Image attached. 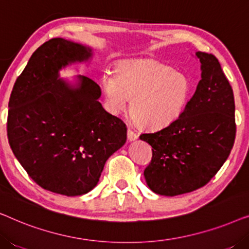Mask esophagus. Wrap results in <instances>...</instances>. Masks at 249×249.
I'll return each mask as SVG.
<instances>
[{"label":"esophagus","instance_id":"esophagus-1","mask_svg":"<svg viewBox=\"0 0 249 249\" xmlns=\"http://www.w3.org/2000/svg\"><path fill=\"white\" fill-rule=\"evenodd\" d=\"M137 134H136L135 131H132L131 129H128V131H127V138H128V141L129 142H134V141H136V139H137Z\"/></svg>","mask_w":249,"mask_h":249}]
</instances>
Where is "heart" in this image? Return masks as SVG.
<instances>
[{
    "label": "heart",
    "instance_id": "obj_1",
    "mask_svg": "<svg viewBox=\"0 0 249 249\" xmlns=\"http://www.w3.org/2000/svg\"><path fill=\"white\" fill-rule=\"evenodd\" d=\"M100 84L107 111L121 113L131 98L130 117L144 129H160L178 120L193 89L186 74L149 59L120 61L114 73L102 74Z\"/></svg>",
    "mask_w": 249,
    "mask_h": 249
}]
</instances>
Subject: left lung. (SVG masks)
Returning <instances> with one entry per match:
<instances>
[{"mask_svg":"<svg viewBox=\"0 0 249 249\" xmlns=\"http://www.w3.org/2000/svg\"><path fill=\"white\" fill-rule=\"evenodd\" d=\"M202 79L178 120L139 138L152 146L144 171L159 195L177 196L205 186L229 156L236 137L233 91L219 60L196 52Z\"/></svg>","mask_w":249,"mask_h":249,"instance_id":"obj_1","label":"left lung"}]
</instances>
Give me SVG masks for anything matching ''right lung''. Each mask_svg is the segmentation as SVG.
<instances>
[{"label": "right lung", "instance_id": "add662e5", "mask_svg": "<svg viewBox=\"0 0 249 249\" xmlns=\"http://www.w3.org/2000/svg\"><path fill=\"white\" fill-rule=\"evenodd\" d=\"M91 56L90 47L50 39L30 56L9 101L13 154L37 185L61 195L90 192L107 160L127 141L124 121L98 102L95 81L78 76L71 85L60 78L61 69Z\"/></svg>", "mask_w": 249, "mask_h": 249}]
</instances>
